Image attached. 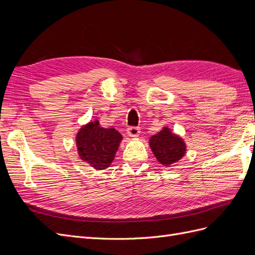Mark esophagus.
<instances>
[{
    "instance_id": "34e87169",
    "label": "esophagus",
    "mask_w": 255,
    "mask_h": 255,
    "mask_svg": "<svg viewBox=\"0 0 255 255\" xmlns=\"http://www.w3.org/2000/svg\"><path fill=\"white\" fill-rule=\"evenodd\" d=\"M139 133H140V129L136 127H129L128 128V135L129 137H138L139 136Z\"/></svg>"
}]
</instances>
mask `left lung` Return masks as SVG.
<instances>
[{"label":"left lung","instance_id":"obj_1","mask_svg":"<svg viewBox=\"0 0 255 255\" xmlns=\"http://www.w3.org/2000/svg\"><path fill=\"white\" fill-rule=\"evenodd\" d=\"M150 148L154 156L161 165L170 166L182 159L186 153V143L183 138L164 127L159 132L149 139Z\"/></svg>","mask_w":255,"mask_h":255}]
</instances>
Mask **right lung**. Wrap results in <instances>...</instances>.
I'll return each instance as SVG.
<instances>
[{
  "mask_svg": "<svg viewBox=\"0 0 255 255\" xmlns=\"http://www.w3.org/2000/svg\"><path fill=\"white\" fill-rule=\"evenodd\" d=\"M122 135L115 128H101L98 120L83 126L75 137L80 158L96 170L109 168L115 158Z\"/></svg>",
  "mask_w": 255,
  "mask_h": 255,
  "instance_id": "1",
  "label": "right lung"
}]
</instances>
